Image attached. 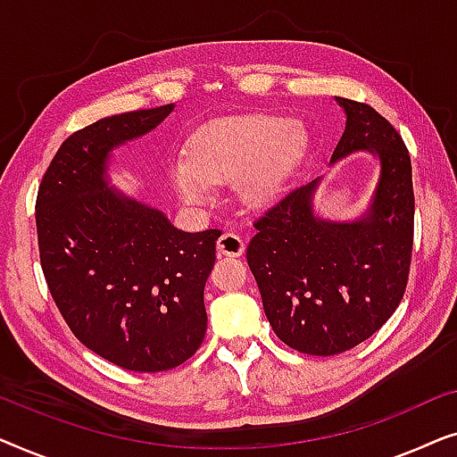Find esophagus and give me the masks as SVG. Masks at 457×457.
I'll return each instance as SVG.
<instances>
[{
    "mask_svg": "<svg viewBox=\"0 0 457 457\" xmlns=\"http://www.w3.org/2000/svg\"><path fill=\"white\" fill-rule=\"evenodd\" d=\"M216 249L220 255H227V258H237V255H241L243 252H245V243H243L239 235L227 230V233H222L220 239H218Z\"/></svg>",
    "mask_w": 457,
    "mask_h": 457,
    "instance_id": "1",
    "label": "esophagus"
}]
</instances>
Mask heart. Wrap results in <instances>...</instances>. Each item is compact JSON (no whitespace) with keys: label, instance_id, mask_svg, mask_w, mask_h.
I'll list each match as a JSON object with an SVG mask.
<instances>
[{"label":"heart","instance_id":"b5f03b06","mask_svg":"<svg viewBox=\"0 0 457 457\" xmlns=\"http://www.w3.org/2000/svg\"><path fill=\"white\" fill-rule=\"evenodd\" d=\"M308 145L299 122L277 116H237L210 122L172 160V183L185 202H210L214 183L233 180L245 205H266L283 191Z\"/></svg>","mask_w":457,"mask_h":457}]
</instances>
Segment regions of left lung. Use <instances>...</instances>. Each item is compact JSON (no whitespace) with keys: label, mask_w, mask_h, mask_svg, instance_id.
Masks as SVG:
<instances>
[{"label":"left lung","mask_w":457,"mask_h":457,"mask_svg":"<svg viewBox=\"0 0 457 457\" xmlns=\"http://www.w3.org/2000/svg\"><path fill=\"white\" fill-rule=\"evenodd\" d=\"M335 99L347 120L330 164L355 152L378 160L370 205L355 220L320 218L314 212L318 177L270 205L247 245L272 330L310 355L347 352L389 320L408 285L414 243L411 162L403 139L368 104Z\"/></svg>","instance_id":"obj_1"}]
</instances>
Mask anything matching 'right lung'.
<instances>
[{
    "label": "right lung",
    "mask_w": 457,
    "mask_h": 457,
    "mask_svg": "<svg viewBox=\"0 0 457 457\" xmlns=\"http://www.w3.org/2000/svg\"><path fill=\"white\" fill-rule=\"evenodd\" d=\"M174 105L102 118L54 155L37 193L41 268L74 337L133 372L177 368L202 345L204 287L220 230L185 233L108 183L110 154Z\"/></svg>",
    "instance_id": "right-lung-1"
}]
</instances>
